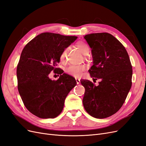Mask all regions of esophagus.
I'll list each match as a JSON object with an SVG mask.
<instances>
[{
  "label": "esophagus",
  "mask_w": 146,
  "mask_h": 146,
  "mask_svg": "<svg viewBox=\"0 0 146 146\" xmlns=\"http://www.w3.org/2000/svg\"><path fill=\"white\" fill-rule=\"evenodd\" d=\"M76 83H77V84H80V79H78V78H76Z\"/></svg>",
  "instance_id": "obj_1"
}]
</instances>
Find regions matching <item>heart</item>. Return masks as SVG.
<instances>
[{
	"label": "heart",
	"instance_id": "heart-1",
	"mask_svg": "<svg viewBox=\"0 0 146 146\" xmlns=\"http://www.w3.org/2000/svg\"><path fill=\"white\" fill-rule=\"evenodd\" d=\"M77 47L81 51L82 53L84 55H87L89 53V47L88 45L83 41L78 42L76 44ZM68 49H65L60 56V60H64L65 56H66ZM86 70V66L83 64L81 65H71L65 70V72L70 75L74 77H79L81 76L82 72Z\"/></svg>",
	"mask_w": 146,
	"mask_h": 146
}]
</instances>
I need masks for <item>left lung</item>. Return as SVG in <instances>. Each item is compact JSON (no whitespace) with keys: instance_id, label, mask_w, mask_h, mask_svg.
<instances>
[{"instance_id":"8db88e82","label":"left lung","mask_w":146,"mask_h":146,"mask_svg":"<svg viewBox=\"0 0 146 146\" xmlns=\"http://www.w3.org/2000/svg\"><path fill=\"white\" fill-rule=\"evenodd\" d=\"M92 49L93 65L88 70L96 86L82 79L85 88L83 106L88 113L98 119L109 117L123 105L131 87L132 67L123 45L111 35L100 33L84 36Z\"/></svg>"}]
</instances>
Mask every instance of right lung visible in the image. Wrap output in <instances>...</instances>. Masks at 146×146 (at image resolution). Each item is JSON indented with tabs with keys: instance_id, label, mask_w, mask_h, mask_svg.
I'll return each mask as SVG.
<instances>
[{
	"instance_id": "1",
	"label": "right lung",
	"mask_w": 146,
	"mask_h": 146,
	"mask_svg": "<svg viewBox=\"0 0 146 146\" xmlns=\"http://www.w3.org/2000/svg\"><path fill=\"white\" fill-rule=\"evenodd\" d=\"M76 36L43 33L23 48L17 67V88L25 107L40 118H54L62 112L65 98L76 85L75 79L56 68L62 51ZM60 74L57 81L48 74Z\"/></svg>"
}]
</instances>
